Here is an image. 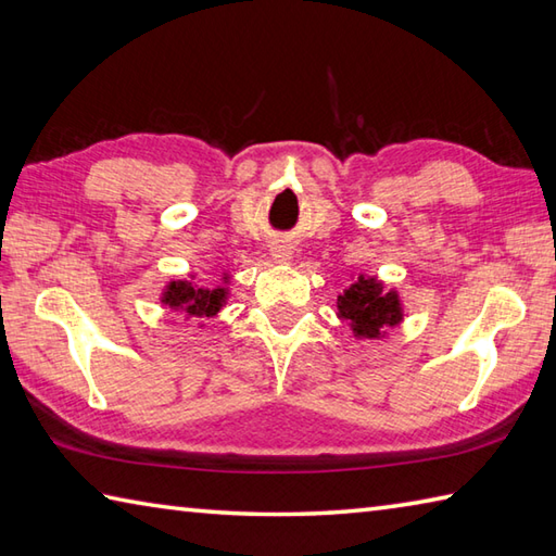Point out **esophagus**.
Instances as JSON below:
<instances>
[{
	"label": "esophagus",
	"mask_w": 556,
	"mask_h": 556,
	"mask_svg": "<svg viewBox=\"0 0 556 556\" xmlns=\"http://www.w3.org/2000/svg\"><path fill=\"white\" fill-rule=\"evenodd\" d=\"M270 256H274L276 264H290L292 247L286 244V242H274V244H270Z\"/></svg>",
	"instance_id": "1"
}]
</instances>
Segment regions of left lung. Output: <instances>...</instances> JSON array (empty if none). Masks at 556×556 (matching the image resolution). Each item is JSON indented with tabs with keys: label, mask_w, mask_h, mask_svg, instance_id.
I'll list each match as a JSON object with an SVG mask.
<instances>
[{
	"label": "left lung",
	"mask_w": 556,
	"mask_h": 556,
	"mask_svg": "<svg viewBox=\"0 0 556 556\" xmlns=\"http://www.w3.org/2000/svg\"><path fill=\"white\" fill-rule=\"evenodd\" d=\"M336 307V316L350 326L357 341H381L389 328L405 319L399 290L367 274H357V278H353V282L338 294Z\"/></svg>",
	"instance_id": "obj_1"
}]
</instances>
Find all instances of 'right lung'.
<instances>
[{
  "mask_svg": "<svg viewBox=\"0 0 556 556\" xmlns=\"http://www.w3.org/2000/svg\"><path fill=\"white\" fill-rule=\"evenodd\" d=\"M230 278L228 270H223L220 282L213 288L199 286L194 274L182 280H169L161 292V304L177 314H185V319H213L228 304ZM203 324H199V328Z\"/></svg>",
  "mask_w": 556,
  "mask_h": 556,
  "instance_id": "right-lung-1",
  "label": "right lung"
}]
</instances>
